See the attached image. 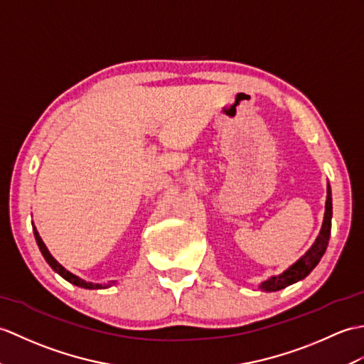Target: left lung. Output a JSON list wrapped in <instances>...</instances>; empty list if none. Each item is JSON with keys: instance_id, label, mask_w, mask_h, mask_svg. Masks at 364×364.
I'll use <instances>...</instances> for the list:
<instances>
[{"instance_id": "8db88e82", "label": "left lung", "mask_w": 364, "mask_h": 364, "mask_svg": "<svg viewBox=\"0 0 364 364\" xmlns=\"http://www.w3.org/2000/svg\"><path fill=\"white\" fill-rule=\"evenodd\" d=\"M331 228H332V191H331V184H327L324 220L315 243L311 245V248L306 252V255H304L298 262H294L289 269H285L282 274L272 276L269 279H267L265 282H262L260 290L264 291L282 290L285 287H289L294 282L301 281V279H304L306 276H309L311 269L318 265V262L321 260V257H323V255L327 250L328 239H331Z\"/></svg>"}]
</instances>
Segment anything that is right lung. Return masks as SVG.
I'll use <instances>...</instances> for the list:
<instances>
[{
  "label": "right lung",
  "instance_id": "right-lung-1",
  "mask_svg": "<svg viewBox=\"0 0 364 364\" xmlns=\"http://www.w3.org/2000/svg\"><path fill=\"white\" fill-rule=\"evenodd\" d=\"M32 228H33V235H36L37 245H38V248H40V251H41V255H43L45 260L48 262L49 267L53 268L55 273H58V274H60L63 279H66L68 282H71V284L77 285V287H82V289H90V290H92V289H107V287H109V284H108V285H102V284H92V282H87V281H83V279H80V277H77V276H74L73 273L68 272V269H65L60 264H58V262H57L53 256H50V252L48 251L46 245L43 243V240H41V237L38 235V231L36 230V226H32ZM113 284H114V282H113Z\"/></svg>",
  "mask_w": 364,
  "mask_h": 364
}]
</instances>
